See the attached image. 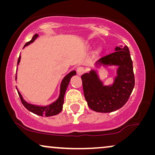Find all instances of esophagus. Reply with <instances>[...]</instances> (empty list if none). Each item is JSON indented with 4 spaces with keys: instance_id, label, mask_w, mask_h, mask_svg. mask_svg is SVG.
I'll list each match as a JSON object with an SVG mask.
<instances>
[{
    "instance_id": "esophagus-1",
    "label": "esophagus",
    "mask_w": 155,
    "mask_h": 155,
    "mask_svg": "<svg viewBox=\"0 0 155 155\" xmlns=\"http://www.w3.org/2000/svg\"><path fill=\"white\" fill-rule=\"evenodd\" d=\"M84 73V68L83 67H78L77 68V73L78 75H82Z\"/></svg>"
}]
</instances>
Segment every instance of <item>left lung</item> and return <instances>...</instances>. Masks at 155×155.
<instances>
[{
    "instance_id": "1",
    "label": "left lung",
    "mask_w": 155,
    "mask_h": 155,
    "mask_svg": "<svg viewBox=\"0 0 155 155\" xmlns=\"http://www.w3.org/2000/svg\"><path fill=\"white\" fill-rule=\"evenodd\" d=\"M114 53L103 57L94 64L95 69L81 76L84 98L88 107L100 113L119 109L128 100L135 85L133 61L127 46H116ZM116 67L117 75L111 84H103L97 68Z\"/></svg>"
}]
</instances>
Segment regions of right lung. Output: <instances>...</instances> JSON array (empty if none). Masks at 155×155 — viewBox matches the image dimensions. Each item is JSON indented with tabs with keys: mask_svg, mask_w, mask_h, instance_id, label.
Returning a JSON list of instances; mask_svg holds the SVG:
<instances>
[{
	"mask_svg": "<svg viewBox=\"0 0 155 155\" xmlns=\"http://www.w3.org/2000/svg\"><path fill=\"white\" fill-rule=\"evenodd\" d=\"M39 37V35L37 34H35L34 35L30 41L27 42V43L25 44V45L23 48H24L25 46L29 45V44L33 43L34 41H35L37 38ZM21 56H20L18 58V65L20 62ZM17 70H18V68H17ZM76 75V71H71L68 74H67L63 78L62 81L61 82L60 84V92H59L58 97L57 98L56 101H54V102L49 104L46 105V106H40V105H37V104H29L26 101L23 99V97L21 94V93L19 92L18 87H16L17 90H18V94L20 96V98L21 99V101H22V104L24 105V107L26 108L27 110H29V111L32 112V113L37 114L38 116H46V117H48V116H55L58 114L60 112L62 111L63 109V104L64 103V95L65 93V91L67 90L69 82L71 81V78L73 77V75ZM15 80H17V75L15 78Z\"/></svg>",
	"mask_w": 155,
	"mask_h": 155,
	"instance_id": "add662e5",
	"label": "right lung"
}]
</instances>
